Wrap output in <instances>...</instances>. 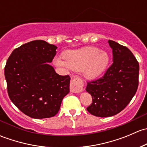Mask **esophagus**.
Returning a JSON list of instances; mask_svg holds the SVG:
<instances>
[{"mask_svg":"<svg viewBox=\"0 0 147 147\" xmlns=\"http://www.w3.org/2000/svg\"><path fill=\"white\" fill-rule=\"evenodd\" d=\"M71 92L79 93L83 90V82L81 79L78 78H75L71 80L70 85H69Z\"/></svg>","mask_w":147,"mask_h":147,"instance_id":"esophagus-1","label":"esophagus"}]
</instances>
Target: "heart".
I'll return each instance as SVG.
<instances>
[{
	"label": "heart",
	"mask_w": 147,
	"mask_h": 147,
	"mask_svg": "<svg viewBox=\"0 0 147 147\" xmlns=\"http://www.w3.org/2000/svg\"><path fill=\"white\" fill-rule=\"evenodd\" d=\"M63 60L54 59L58 67H68L75 71H84V76L90 80L99 78L106 70L110 57L106 51L97 47H85L77 50H68L63 54Z\"/></svg>",
	"instance_id": "obj_1"
}]
</instances>
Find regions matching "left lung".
I'll return each mask as SVG.
<instances>
[{"label":"left lung","mask_w":147,"mask_h":147,"mask_svg":"<svg viewBox=\"0 0 147 147\" xmlns=\"http://www.w3.org/2000/svg\"><path fill=\"white\" fill-rule=\"evenodd\" d=\"M112 49L113 63L103 77L87 82L86 91L92 97L87 108L91 115L112 117L127 106L135 94L139 84V63L131 51L109 40Z\"/></svg>","instance_id":"1"}]
</instances>
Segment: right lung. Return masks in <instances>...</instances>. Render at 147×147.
Returning <instances> with one entry per match:
<instances>
[{
  "instance_id": "obj_1",
  "label": "right lung",
  "mask_w": 147,
  "mask_h": 147,
  "mask_svg": "<svg viewBox=\"0 0 147 147\" xmlns=\"http://www.w3.org/2000/svg\"><path fill=\"white\" fill-rule=\"evenodd\" d=\"M57 48L37 40L15 49L7 60L4 72L8 96L30 117H54L69 92L70 77L59 75L49 65Z\"/></svg>"
}]
</instances>
